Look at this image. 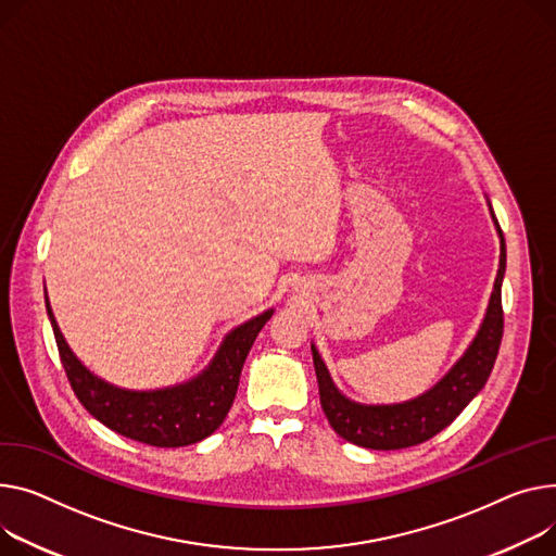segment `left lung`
Listing matches in <instances>:
<instances>
[{
  "label": "left lung",
  "instance_id": "1",
  "mask_svg": "<svg viewBox=\"0 0 556 556\" xmlns=\"http://www.w3.org/2000/svg\"><path fill=\"white\" fill-rule=\"evenodd\" d=\"M490 203V201H488ZM494 226L501 237V262L490 298V306L483 324H480L473 342L465 355L452 366V371L442 378L427 393L416 400L400 404H359L349 400L340 389L332 384L328 368L313 349V364L319 384L321 409L344 440L366 450H404L420 445V442L433 438L447 425H452L465 406L485 387L503 338V304L501 286L505 275V239L501 232L494 210L490 205Z\"/></svg>",
  "mask_w": 556,
  "mask_h": 556
}]
</instances>
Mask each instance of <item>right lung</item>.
Returning <instances> with one entry per match:
<instances>
[{"instance_id": "right-lung-1", "label": "right lung", "mask_w": 556, "mask_h": 556, "mask_svg": "<svg viewBox=\"0 0 556 556\" xmlns=\"http://www.w3.org/2000/svg\"><path fill=\"white\" fill-rule=\"evenodd\" d=\"M47 313L71 389L96 420L144 445L185 447L194 445L224 425L237 395L248 351L275 311L270 308L256 315L228 332L201 376L156 391H127L93 376L64 342L49 298Z\"/></svg>"}]
</instances>
